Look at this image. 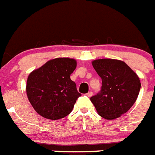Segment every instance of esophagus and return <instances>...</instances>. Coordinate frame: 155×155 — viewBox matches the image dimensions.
I'll use <instances>...</instances> for the list:
<instances>
[{
    "label": "esophagus",
    "instance_id": "1",
    "mask_svg": "<svg viewBox=\"0 0 155 155\" xmlns=\"http://www.w3.org/2000/svg\"><path fill=\"white\" fill-rule=\"evenodd\" d=\"M92 94H93L92 91H88V92L86 94V95H87V97H91V96H92Z\"/></svg>",
    "mask_w": 155,
    "mask_h": 155
}]
</instances>
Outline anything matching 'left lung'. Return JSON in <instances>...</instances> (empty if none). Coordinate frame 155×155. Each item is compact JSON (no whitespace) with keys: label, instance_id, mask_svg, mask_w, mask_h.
<instances>
[{"label":"left lung","instance_id":"8db88e82","mask_svg":"<svg viewBox=\"0 0 155 155\" xmlns=\"http://www.w3.org/2000/svg\"><path fill=\"white\" fill-rule=\"evenodd\" d=\"M92 66L102 78V87L91 97V102L103 118H118L136 102L141 85L139 78L126 63L118 60H95Z\"/></svg>","mask_w":155,"mask_h":155}]
</instances>
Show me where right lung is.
Wrapping results in <instances>:
<instances>
[{
    "mask_svg": "<svg viewBox=\"0 0 155 155\" xmlns=\"http://www.w3.org/2000/svg\"><path fill=\"white\" fill-rule=\"evenodd\" d=\"M74 59L49 61L28 75L26 93L37 113L49 120H60L70 114L81 95L71 74L76 68Z\"/></svg>",
    "mask_w": 155,
    "mask_h": 155,
    "instance_id": "obj_1",
    "label": "right lung"
}]
</instances>
